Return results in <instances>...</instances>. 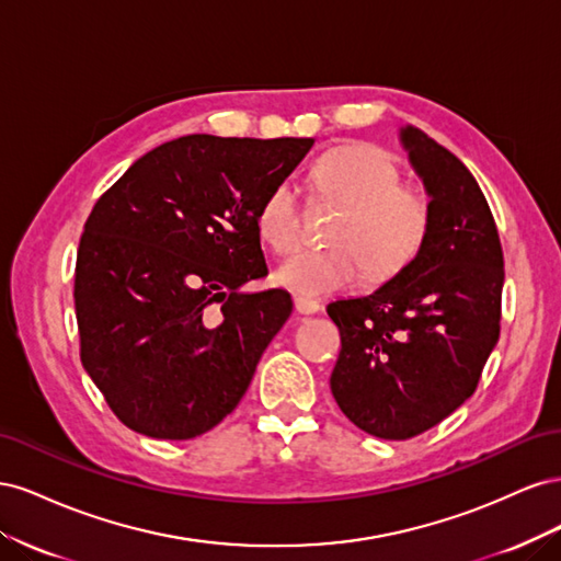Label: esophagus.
Instances as JSON below:
<instances>
[{
	"label": "esophagus",
	"instance_id": "1",
	"mask_svg": "<svg viewBox=\"0 0 561 561\" xmlns=\"http://www.w3.org/2000/svg\"><path fill=\"white\" fill-rule=\"evenodd\" d=\"M295 309L297 313L301 316H311V313H318L320 311V304L309 299V297H295Z\"/></svg>",
	"mask_w": 561,
	"mask_h": 561
}]
</instances>
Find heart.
Listing matches in <instances>:
<instances>
[{
  "instance_id": "obj_1",
  "label": "heart",
  "mask_w": 561,
  "mask_h": 561,
  "mask_svg": "<svg viewBox=\"0 0 561 561\" xmlns=\"http://www.w3.org/2000/svg\"><path fill=\"white\" fill-rule=\"evenodd\" d=\"M318 196L342 203L346 215L332 231V248L301 250L274 274L276 285L301 297H325L358 283L386 280L410 264L431 227V208L379 147L351 142L322 154L311 168ZM262 239L276 252L301 241V206L293 184L268 192L257 213Z\"/></svg>"
}]
</instances>
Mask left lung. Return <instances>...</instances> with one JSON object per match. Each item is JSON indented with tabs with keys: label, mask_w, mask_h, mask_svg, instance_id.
Returning <instances> with one entry per match:
<instances>
[{
	"label": "left lung",
	"mask_w": 561,
	"mask_h": 561,
	"mask_svg": "<svg viewBox=\"0 0 561 561\" xmlns=\"http://www.w3.org/2000/svg\"><path fill=\"white\" fill-rule=\"evenodd\" d=\"M398 138L428 194L431 227L416 257L365 297L336 299L342 334L330 388L360 431L410 439L478 388L499 344L503 250L478 180L416 126Z\"/></svg>",
	"instance_id": "1"
}]
</instances>
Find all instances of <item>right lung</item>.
I'll return each mask as SVG.
<instances>
[{"mask_svg": "<svg viewBox=\"0 0 561 561\" xmlns=\"http://www.w3.org/2000/svg\"><path fill=\"white\" fill-rule=\"evenodd\" d=\"M309 138L184 135L98 198L75 274L81 363L135 433L192 439L236 410L293 313L268 274L257 213Z\"/></svg>", "mask_w": 561, "mask_h": 561, "instance_id": "right-lung-1", "label": "right lung"}]
</instances>
